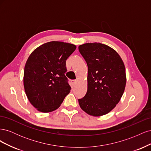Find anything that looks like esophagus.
I'll list each match as a JSON object with an SVG mask.
<instances>
[{"instance_id":"34e87169","label":"esophagus","mask_w":151,"mask_h":151,"mask_svg":"<svg viewBox=\"0 0 151 151\" xmlns=\"http://www.w3.org/2000/svg\"><path fill=\"white\" fill-rule=\"evenodd\" d=\"M71 83H72V84L73 86H75L76 84H77V81H72Z\"/></svg>"}]
</instances>
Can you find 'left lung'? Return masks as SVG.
I'll return each mask as SVG.
<instances>
[{"instance_id":"1","label":"left lung","mask_w":151,"mask_h":151,"mask_svg":"<svg viewBox=\"0 0 151 151\" xmlns=\"http://www.w3.org/2000/svg\"><path fill=\"white\" fill-rule=\"evenodd\" d=\"M79 50L88 67V90L78 100L80 107L89 115H106L116 106L124 92V63L115 50L102 43H85L79 46Z\"/></svg>"}]
</instances>
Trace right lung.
I'll return each mask as SVG.
<instances>
[{
	"mask_svg": "<svg viewBox=\"0 0 151 151\" xmlns=\"http://www.w3.org/2000/svg\"><path fill=\"white\" fill-rule=\"evenodd\" d=\"M76 48L73 44L53 41L36 48L28 57L24 88L29 102L39 111L55 110L70 93L65 62Z\"/></svg>",
	"mask_w": 151,
	"mask_h": 151,
	"instance_id": "right-lung-1",
	"label": "right lung"
}]
</instances>
